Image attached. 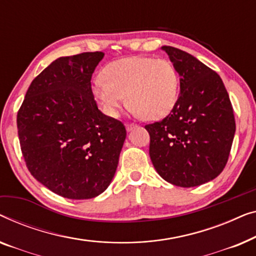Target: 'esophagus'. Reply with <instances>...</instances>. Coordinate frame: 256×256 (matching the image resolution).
Listing matches in <instances>:
<instances>
[{"label":"esophagus","instance_id":"esophagus-1","mask_svg":"<svg viewBox=\"0 0 256 256\" xmlns=\"http://www.w3.org/2000/svg\"><path fill=\"white\" fill-rule=\"evenodd\" d=\"M125 128H126L128 131H132L133 128H136V124H133V123H126L125 124Z\"/></svg>","mask_w":256,"mask_h":256}]
</instances>
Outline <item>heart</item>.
<instances>
[{
    "label": "heart",
    "mask_w": 256,
    "mask_h": 256,
    "mask_svg": "<svg viewBox=\"0 0 256 256\" xmlns=\"http://www.w3.org/2000/svg\"><path fill=\"white\" fill-rule=\"evenodd\" d=\"M92 92L109 116H117L128 102L146 120H160L174 109L180 94V75L167 59L130 56L110 64L104 78L94 81Z\"/></svg>",
    "instance_id": "b5f03b06"
}]
</instances>
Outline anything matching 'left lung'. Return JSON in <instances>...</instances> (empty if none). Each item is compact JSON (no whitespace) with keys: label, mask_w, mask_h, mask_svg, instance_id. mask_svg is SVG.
<instances>
[{"label":"left lung","mask_w":256,"mask_h":256,"mask_svg":"<svg viewBox=\"0 0 256 256\" xmlns=\"http://www.w3.org/2000/svg\"><path fill=\"white\" fill-rule=\"evenodd\" d=\"M180 75V95L162 120L145 125L150 156L161 178L190 188L217 178L236 133L228 94L219 75L182 50L162 46Z\"/></svg>","instance_id":"1"}]
</instances>
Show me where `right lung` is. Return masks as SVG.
Instances as JSON below:
<instances>
[{"label":"right lung","mask_w":256,"mask_h":256,"mask_svg":"<svg viewBox=\"0 0 256 256\" xmlns=\"http://www.w3.org/2000/svg\"><path fill=\"white\" fill-rule=\"evenodd\" d=\"M103 52L61 56L31 82L17 114L31 175L70 200L98 196L112 181L126 138L122 122L97 108L92 75Z\"/></svg>","instance_id":"right-lung-1"}]
</instances>
